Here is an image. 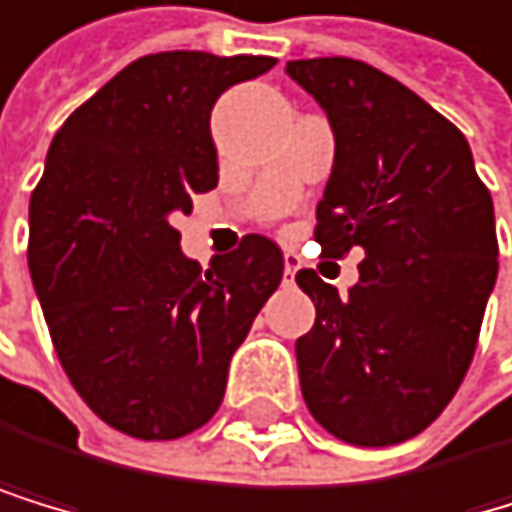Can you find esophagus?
Instances as JSON below:
<instances>
[{
    "instance_id": "esophagus-1",
    "label": "esophagus",
    "mask_w": 512,
    "mask_h": 512,
    "mask_svg": "<svg viewBox=\"0 0 512 512\" xmlns=\"http://www.w3.org/2000/svg\"><path fill=\"white\" fill-rule=\"evenodd\" d=\"M304 266V262H300V256L297 253H285V275L294 281V275H297V269Z\"/></svg>"
}]
</instances>
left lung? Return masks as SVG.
<instances>
[{
  "mask_svg": "<svg viewBox=\"0 0 512 512\" xmlns=\"http://www.w3.org/2000/svg\"><path fill=\"white\" fill-rule=\"evenodd\" d=\"M288 75L335 132L313 240L332 259L364 250L345 297L297 272L316 307L294 345L300 392L332 437L392 446L450 405L475 358L497 278L494 202L465 135L402 81L348 56L294 59Z\"/></svg>",
  "mask_w": 512,
  "mask_h": 512,
  "instance_id": "obj_1",
  "label": "left lung"
}]
</instances>
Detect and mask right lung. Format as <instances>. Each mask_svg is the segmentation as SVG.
Wrapping results in <instances>:
<instances>
[{
    "mask_svg": "<svg viewBox=\"0 0 512 512\" xmlns=\"http://www.w3.org/2000/svg\"><path fill=\"white\" fill-rule=\"evenodd\" d=\"M272 56L151 53L53 135L31 193L27 266L56 358L91 412L135 440H177L218 412L227 367L285 275L246 234L199 269L173 218L218 183L212 107Z\"/></svg>",
    "mask_w": 512,
    "mask_h": 512,
    "instance_id": "obj_1",
    "label": "right lung"
}]
</instances>
